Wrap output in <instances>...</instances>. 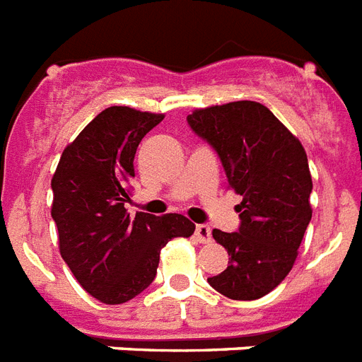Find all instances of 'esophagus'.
<instances>
[{
	"label": "esophagus",
	"mask_w": 362,
	"mask_h": 362,
	"mask_svg": "<svg viewBox=\"0 0 362 362\" xmlns=\"http://www.w3.org/2000/svg\"><path fill=\"white\" fill-rule=\"evenodd\" d=\"M195 236L201 243H210L211 242V228L208 227V225H197Z\"/></svg>",
	"instance_id": "esophagus-1"
}]
</instances>
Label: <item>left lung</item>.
Masks as SVG:
<instances>
[{
    "label": "left lung",
    "instance_id": "1",
    "mask_svg": "<svg viewBox=\"0 0 362 362\" xmlns=\"http://www.w3.org/2000/svg\"><path fill=\"white\" fill-rule=\"evenodd\" d=\"M187 124L217 152L228 187L242 195L238 232H211L227 249L228 266L208 283L238 301L264 298L290 273L313 217L307 152L266 105L251 100L195 110Z\"/></svg>",
    "mask_w": 362,
    "mask_h": 362
}]
</instances>
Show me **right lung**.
Returning a JSON list of instances; mask_svg holds the SVG:
<instances>
[{
	"mask_svg": "<svg viewBox=\"0 0 362 362\" xmlns=\"http://www.w3.org/2000/svg\"><path fill=\"white\" fill-rule=\"evenodd\" d=\"M161 120V113L107 107L64 148L52 178L61 257L78 283L105 305L139 296L154 281L161 247L195 232L180 214L137 211L132 219L124 208L135 151Z\"/></svg>",
	"mask_w": 362,
	"mask_h": 362,
	"instance_id": "right-lung-1",
	"label": "right lung"
}]
</instances>
